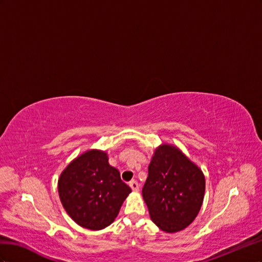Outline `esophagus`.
I'll return each instance as SVG.
<instances>
[{"label": "esophagus", "mask_w": 262, "mask_h": 262, "mask_svg": "<svg viewBox=\"0 0 262 262\" xmlns=\"http://www.w3.org/2000/svg\"><path fill=\"white\" fill-rule=\"evenodd\" d=\"M129 186H130V189H132L134 192H137V191L139 190V185H138L137 181H135V180H133V181L129 182Z\"/></svg>", "instance_id": "esophagus-1"}]
</instances>
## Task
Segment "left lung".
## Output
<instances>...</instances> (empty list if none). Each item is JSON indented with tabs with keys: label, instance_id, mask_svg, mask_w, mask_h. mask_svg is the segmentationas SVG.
Wrapping results in <instances>:
<instances>
[{
	"label": "left lung",
	"instance_id": "left-lung-1",
	"mask_svg": "<svg viewBox=\"0 0 262 262\" xmlns=\"http://www.w3.org/2000/svg\"><path fill=\"white\" fill-rule=\"evenodd\" d=\"M205 193V177L180 149L161 144L154 151L143 188L151 221L164 233H178L195 220Z\"/></svg>",
	"mask_w": 262,
	"mask_h": 262
}]
</instances>
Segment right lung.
<instances>
[{"instance_id":"obj_1","label":"right lung","mask_w":262,"mask_h":262,"mask_svg":"<svg viewBox=\"0 0 262 262\" xmlns=\"http://www.w3.org/2000/svg\"><path fill=\"white\" fill-rule=\"evenodd\" d=\"M58 192L66 212L79 226L101 230L115 221L132 190L110 166L106 151L90 149L64 168Z\"/></svg>"}]
</instances>
